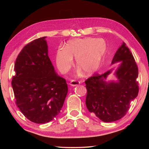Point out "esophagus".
Listing matches in <instances>:
<instances>
[{
    "mask_svg": "<svg viewBox=\"0 0 149 149\" xmlns=\"http://www.w3.org/2000/svg\"><path fill=\"white\" fill-rule=\"evenodd\" d=\"M80 84V82L78 81H76V80H71V81L70 83V84L72 86H77Z\"/></svg>",
    "mask_w": 149,
    "mask_h": 149,
    "instance_id": "1",
    "label": "esophagus"
}]
</instances>
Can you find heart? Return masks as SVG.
Returning a JSON list of instances; mask_svg holds the SVG:
<instances>
[{
    "instance_id": "b5f03b06",
    "label": "heart",
    "mask_w": 149,
    "mask_h": 149,
    "mask_svg": "<svg viewBox=\"0 0 149 149\" xmlns=\"http://www.w3.org/2000/svg\"><path fill=\"white\" fill-rule=\"evenodd\" d=\"M107 51L103 38H76L68 42L65 47H60L56 55L58 68L61 73L68 71L76 57V65L86 74H91L100 67Z\"/></svg>"
}]
</instances>
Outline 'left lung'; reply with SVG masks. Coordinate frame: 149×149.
I'll list each match as a JSON object with an SVG mask.
<instances>
[{
	"mask_svg": "<svg viewBox=\"0 0 149 149\" xmlns=\"http://www.w3.org/2000/svg\"><path fill=\"white\" fill-rule=\"evenodd\" d=\"M119 61L120 65L114 73L117 81H107L112 69L102 74H95L85 81L88 109L105 123L123 118L129 109L130 102L138 95V67L124 42L117 50L111 65Z\"/></svg>",
	"mask_w": 149,
	"mask_h": 149,
	"instance_id": "left-lung-1",
	"label": "left lung"
}]
</instances>
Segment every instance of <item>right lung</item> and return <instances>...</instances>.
<instances>
[{
  "label": "right lung",
  "instance_id": "obj_1",
  "mask_svg": "<svg viewBox=\"0 0 149 149\" xmlns=\"http://www.w3.org/2000/svg\"><path fill=\"white\" fill-rule=\"evenodd\" d=\"M45 38L34 40L22 49L12 81L17 107L37 124L47 123L58 116L68 91L65 79L57 74L48 57Z\"/></svg>",
  "mask_w": 149,
  "mask_h": 149
}]
</instances>
